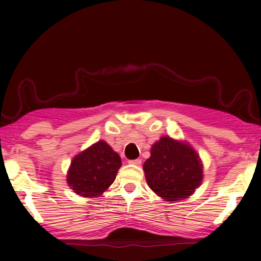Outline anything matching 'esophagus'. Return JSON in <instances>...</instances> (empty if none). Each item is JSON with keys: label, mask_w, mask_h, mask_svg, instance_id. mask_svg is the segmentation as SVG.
Wrapping results in <instances>:
<instances>
[{"label": "esophagus", "mask_w": 261, "mask_h": 261, "mask_svg": "<svg viewBox=\"0 0 261 261\" xmlns=\"http://www.w3.org/2000/svg\"><path fill=\"white\" fill-rule=\"evenodd\" d=\"M128 163L129 164H134V165H140L141 164V159H133V160H128Z\"/></svg>", "instance_id": "esophagus-1"}]
</instances>
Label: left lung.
<instances>
[{
	"label": "left lung",
	"instance_id": "obj_1",
	"mask_svg": "<svg viewBox=\"0 0 261 261\" xmlns=\"http://www.w3.org/2000/svg\"><path fill=\"white\" fill-rule=\"evenodd\" d=\"M144 171L148 187L166 201H178L194 194L203 178L202 164L195 149L167 137L152 146Z\"/></svg>",
	"mask_w": 261,
	"mask_h": 261
}]
</instances>
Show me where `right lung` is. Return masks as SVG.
<instances>
[{
	"label": "right lung",
	"instance_id": "right-lung-1",
	"mask_svg": "<svg viewBox=\"0 0 261 261\" xmlns=\"http://www.w3.org/2000/svg\"><path fill=\"white\" fill-rule=\"evenodd\" d=\"M120 166V155L107 142L98 141L74 156L67 183L76 194L95 197L113 184Z\"/></svg>",
	"mask_w": 261,
	"mask_h": 261
}]
</instances>
